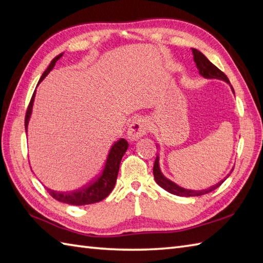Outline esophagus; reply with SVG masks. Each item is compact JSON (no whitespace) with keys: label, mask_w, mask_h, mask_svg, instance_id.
Listing matches in <instances>:
<instances>
[{"label":"esophagus","mask_w":263,"mask_h":263,"mask_svg":"<svg viewBox=\"0 0 263 263\" xmlns=\"http://www.w3.org/2000/svg\"><path fill=\"white\" fill-rule=\"evenodd\" d=\"M148 124L143 119H137L133 121L127 128V139L130 141H137L147 133Z\"/></svg>","instance_id":"34e87169"}]
</instances>
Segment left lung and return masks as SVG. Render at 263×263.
<instances>
[{
    "label": "left lung",
    "instance_id": "left-lung-1",
    "mask_svg": "<svg viewBox=\"0 0 263 263\" xmlns=\"http://www.w3.org/2000/svg\"><path fill=\"white\" fill-rule=\"evenodd\" d=\"M192 54H193V60L195 62V65H197L199 73L201 76H202L203 78H208V79L224 80L225 82L228 83V85H230V87L232 89V92L235 95V92H234V89L231 85V82H230V80H228V78L224 73H222V72L218 69L216 65L212 64L202 53L198 51L197 48H192ZM157 149H159L158 143H157ZM232 172H233V170H232ZM231 173L224 178V180H221L219 183H217L216 185L211 186L206 190H203V191H194V190H187V189H184L180 185H177L176 183L168 180V178H167L163 174V172H161V170H160V164H159V154L157 155V157H156L155 165H154V176H155L156 183H157L160 187L166 190L167 192L175 194V195H180V197H198V195H203V194L214 191V190H216L218 186H220L221 184L225 182L226 178L231 175Z\"/></svg>",
    "mask_w": 263,
    "mask_h": 263
}]
</instances>
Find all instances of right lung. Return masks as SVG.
I'll return each instance as SVG.
<instances>
[{"label": "right lung", "mask_w": 263, "mask_h": 263, "mask_svg": "<svg viewBox=\"0 0 263 263\" xmlns=\"http://www.w3.org/2000/svg\"><path fill=\"white\" fill-rule=\"evenodd\" d=\"M63 54L64 53L59 54L58 57H55L51 61V63H49V65L47 66V69L41 77V79H39L38 85L44 79H45V77L53 70V68L55 66V63H57L61 58H62ZM38 85H37V87H38ZM35 96H36V90L33 91L29 107H28L27 114H26V121H25L26 132H28V125H29V121H30V117L32 114V107H33V102H35ZM127 147H128V143L125 139H120L119 141H116L109 149L107 158H106L102 173H100V174L97 176V178H95L92 182H90V184H88L87 186H83L79 190H77V191H72L69 193L58 192V191H54V190H51V189H47V191L54 199H57L58 201H60V202L68 203V204L85 205V204H91V203L99 202V201H102L106 197H107V195L111 192V190L114 189L117 174H119L121 160L127 150Z\"/></svg>", "instance_id": "1"}]
</instances>
